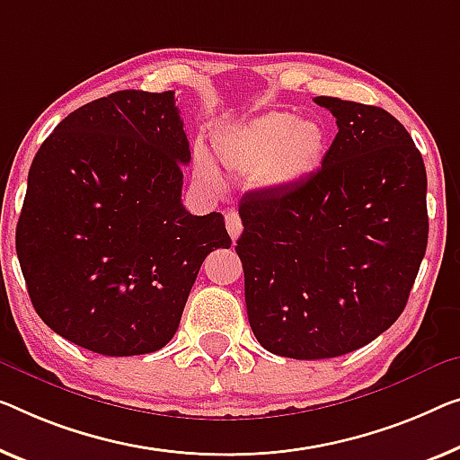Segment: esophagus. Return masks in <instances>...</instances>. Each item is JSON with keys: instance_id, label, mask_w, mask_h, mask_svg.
<instances>
[{"instance_id": "34e87169", "label": "esophagus", "mask_w": 460, "mask_h": 460, "mask_svg": "<svg viewBox=\"0 0 460 460\" xmlns=\"http://www.w3.org/2000/svg\"><path fill=\"white\" fill-rule=\"evenodd\" d=\"M225 223H227V231H229L231 239H233V242H235V239L242 235V231H243L242 218H239V215H237L235 210H229L227 215H225Z\"/></svg>"}]
</instances>
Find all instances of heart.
Masks as SVG:
<instances>
[{
	"instance_id": "b5f03b06",
	"label": "heart",
	"mask_w": 460,
	"mask_h": 460,
	"mask_svg": "<svg viewBox=\"0 0 460 460\" xmlns=\"http://www.w3.org/2000/svg\"><path fill=\"white\" fill-rule=\"evenodd\" d=\"M326 129L318 119L287 111H270L217 136V155L223 167L239 175H253L266 190L297 186L320 167L326 153ZM196 175L215 190L225 177L207 148H194Z\"/></svg>"
}]
</instances>
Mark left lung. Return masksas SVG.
<instances>
[{
	"label": "left lung",
	"mask_w": 460,
	"mask_h": 460,
	"mask_svg": "<svg viewBox=\"0 0 460 460\" xmlns=\"http://www.w3.org/2000/svg\"><path fill=\"white\" fill-rule=\"evenodd\" d=\"M339 132L322 167L248 194L235 252L248 320L266 351L351 353L394 324L428 248V175L402 123L380 107L316 97Z\"/></svg>",
	"instance_id": "left-lung-1"
}]
</instances>
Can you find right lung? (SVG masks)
<instances>
[{"mask_svg":"<svg viewBox=\"0 0 460 460\" xmlns=\"http://www.w3.org/2000/svg\"><path fill=\"white\" fill-rule=\"evenodd\" d=\"M173 91H119L40 144L16 227L34 310L59 337L128 358L173 339L198 270L231 248L221 212L181 204L190 142Z\"/></svg>","mask_w":460,"mask_h":460,"instance_id":"add662e5","label":"right lung"}]
</instances>
